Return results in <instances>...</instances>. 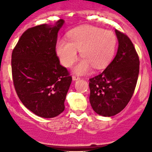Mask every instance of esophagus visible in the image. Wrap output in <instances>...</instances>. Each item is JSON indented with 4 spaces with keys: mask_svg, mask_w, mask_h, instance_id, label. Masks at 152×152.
<instances>
[{
    "mask_svg": "<svg viewBox=\"0 0 152 152\" xmlns=\"http://www.w3.org/2000/svg\"><path fill=\"white\" fill-rule=\"evenodd\" d=\"M72 79H73V81H77L79 79V77H78V76H72Z\"/></svg>",
    "mask_w": 152,
    "mask_h": 152,
    "instance_id": "1",
    "label": "esophagus"
}]
</instances>
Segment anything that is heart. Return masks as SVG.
Here are the masks:
<instances>
[{
	"instance_id": "b5f03b06",
	"label": "heart",
	"mask_w": 152,
	"mask_h": 152,
	"mask_svg": "<svg viewBox=\"0 0 152 152\" xmlns=\"http://www.w3.org/2000/svg\"><path fill=\"white\" fill-rule=\"evenodd\" d=\"M68 40L58 39L56 53L65 67H70L77 58L79 50L82 59L74 66L78 74H87L92 67L104 69L114 57L117 47V37L112 31L85 26L70 31Z\"/></svg>"
}]
</instances>
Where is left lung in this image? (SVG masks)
Listing matches in <instances>:
<instances>
[{
	"instance_id": "obj_1",
	"label": "left lung",
	"mask_w": 152,
	"mask_h": 152,
	"mask_svg": "<svg viewBox=\"0 0 152 152\" xmlns=\"http://www.w3.org/2000/svg\"><path fill=\"white\" fill-rule=\"evenodd\" d=\"M118 48L115 57L101 74L90 79V102L97 114L115 115L131 99L139 74L138 55L129 38L115 30Z\"/></svg>"
}]
</instances>
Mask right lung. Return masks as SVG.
<instances>
[{
  "label": "right lung",
  "instance_id": "obj_1",
  "mask_svg": "<svg viewBox=\"0 0 152 152\" xmlns=\"http://www.w3.org/2000/svg\"><path fill=\"white\" fill-rule=\"evenodd\" d=\"M64 23L60 19L54 25L27 29L12 54V78L20 100L32 113L45 118L64 111L72 82L56 53L58 32Z\"/></svg>",
  "mask_w": 152,
  "mask_h": 152
}]
</instances>
